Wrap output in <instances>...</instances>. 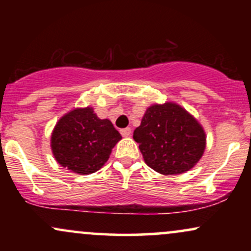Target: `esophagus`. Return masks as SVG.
I'll list each match as a JSON object with an SVG mask.
<instances>
[{"label": "esophagus", "mask_w": 251, "mask_h": 251, "mask_svg": "<svg viewBox=\"0 0 251 251\" xmlns=\"http://www.w3.org/2000/svg\"><path fill=\"white\" fill-rule=\"evenodd\" d=\"M120 133H122L123 137H129V135H131V133H132V129L129 127L123 128V129H120Z\"/></svg>", "instance_id": "1"}]
</instances>
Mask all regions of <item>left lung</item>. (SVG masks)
Listing matches in <instances>:
<instances>
[{"label": "left lung", "instance_id": "1", "mask_svg": "<svg viewBox=\"0 0 251 251\" xmlns=\"http://www.w3.org/2000/svg\"><path fill=\"white\" fill-rule=\"evenodd\" d=\"M133 139L145 163L162 175H179L194 168L206 143L201 124L175 102L150 106Z\"/></svg>", "mask_w": 251, "mask_h": 251}]
</instances>
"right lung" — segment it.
<instances>
[{
    "instance_id": "right-lung-1",
    "label": "right lung",
    "mask_w": 251,
    "mask_h": 251,
    "mask_svg": "<svg viewBox=\"0 0 251 251\" xmlns=\"http://www.w3.org/2000/svg\"><path fill=\"white\" fill-rule=\"evenodd\" d=\"M122 135L108 119H100L92 107L75 108L56 123L50 139L51 151L63 168L91 175L108 160Z\"/></svg>"
}]
</instances>
